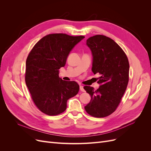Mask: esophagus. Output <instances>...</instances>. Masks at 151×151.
Returning <instances> with one entry per match:
<instances>
[{"mask_svg": "<svg viewBox=\"0 0 151 151\" xmlns=\"http://www.w3.org/2000/svg\"><path fill=\"white\" fill-rule=\"evenodd\" d=\"M80 90H81V91H82V92H84L85 91V90H84V88H83V86H81V85H80Z\"/></svg>", "mask_w": 151, "mask_h": 151, "instance_id": "obj_1", "label": "esophagus"}]
</instances>
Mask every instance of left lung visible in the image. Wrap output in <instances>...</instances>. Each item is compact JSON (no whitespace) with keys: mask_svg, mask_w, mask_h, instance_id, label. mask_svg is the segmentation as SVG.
<instances>
[{"mask_svg":"<svg viewBox=\"0 0 151 151\" xmlns=\"http://www.w3.org/2000/svg\"><path fill=\"white\" fill-rule=\"evenodd\" d=\"M86 44L92 52V71L99 74L97 90L85 86L91 101L84 107L91 116L110 115L119 105L129 80V62L125 53L115 41L101 35L89 38Z\"/></svg>","mask_w":151,"mask_h":151,"instance_id":"left-lung-1","label":"left lung"}]
</instances>
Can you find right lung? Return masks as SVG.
I'll use <instances>...</instances> for the list:
<instances>
[{
	"instance_id": "1",
	"label": "right lung",
	"mask_w": 151,
	"mask_h": 151,
	"mask_svg": "<svg viewBox=\"0 0 151 151\" xmlns=\"http://www.w3.org/2000/svg\"><path fill=\"white\" fill-rule=\"evenodd\" d=\"M84 37L47 35L35 44L27 57L26 84L36 106L46 115L55 116L65 111L67 100L79 92L76 82L63 81L58 74L71 50Z\"/></svg>"
}]
</instances>
